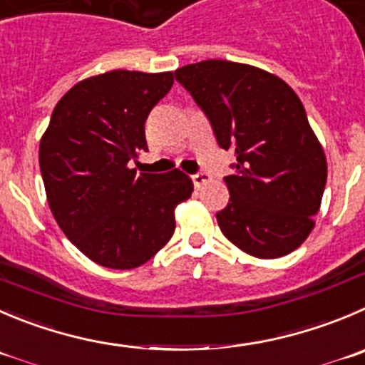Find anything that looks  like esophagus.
<instances>
[{
  "label": "esophagus",
  "instance_id": "34e87169",
  "mask_svg": "<svg viewBox=\"0 0 365 365\" xmlns=\"http://www.w3.org/2000/svg\"><path fill=\"white\" fill-rule=\"evenodd\" d=\"M192 180H193V186H195V188H200L204 182H207V180H210V175H207V173H195V175H192Z\"/></svg>",
  "mask_w": 365,
  "mask_h": 365
}]
</instances>
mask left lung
Masks as SVG:
<instances>
[{"label":"left lung","mask_w":365,"mask_h":365,"mask_svg":"<svg viewBox=\"0 0 365 365\" xmlns=\"http://www.w3.org/2000/svg\"><path fill=\"white\" fill-rule=\"evenodd\" d=\"M175 81L210 121L217 143L232 150L229 202L217 222L229 242L256 258H279L314 229L326 186V158L290 86L222 58L188 64Z\"/></svg>","instance_id":"1"}]
</instances>
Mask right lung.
Here are the masks:
<instances>
[{
	"mask_svg": "<svg viewBox=\"0 0 365 365\" xmlns=\"http://www.w3.org/2000/svg\"><path fill=\"white\" fill-rule=\"evenodd\" d=\"M173 75L107 71L78 82L51 113L39 147L48 204L66 237L107 269L143 265L175 231L173 210L193 185L179 170L128 168L148 150L145 121Z\"/></svg>",
	"mask_w": 365,
	"mask_h": 365,
	"instance_id": "1",
	"label": "right lung"
}]
</instances>
